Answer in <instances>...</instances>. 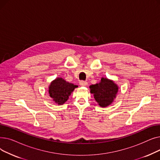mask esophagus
Masks as SVG:
<instances>
[{
  "label": "esophagus",
  "mask_w": 160,
  "mask_h": 160,
  "mask_svg": "<svg viewBox=\"0 0 160 160\" xmlns=\"http://www.w3.org/2000/svg\"><path fill=\"white\" fill-rule=\"evenodd\" d=\"M80 86L82 87H86L88 86V82L85 81H80Z\"/></svg>",
  "instance_id": "esophagus-1"
}]
</instances>
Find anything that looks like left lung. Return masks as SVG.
<instances>
[{
  "mask_svg": "<svg viewBox=\"0 0 160 160\" xmlns=\"http://www.w3.org/2000/svg\"><path fill=\"white\" fill-rule=\"evenodd\" d=\"M90 93L93 94L94 98L98 104L106 108L112 104L117 97L119 86L112 80L102 78L100 82L89 86Z\"/></svg>",
  "mask_w": 160,
  "mask_h": 160,
  "instance_id": "obj_1",
  "label": "left lung"
}]
</instances>
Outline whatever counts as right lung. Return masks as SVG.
Segmentation results:
<instances>
[{"label":"right lung","instance_id":"add662e5","mask_svg":"<svg viewBox=\"0 0 160 160\" xmlns=\"http://www.w3.org/2000/svg\"><path fill=\"white\" fill-rule=\"evenodd\" d=\"M77 87L78 86L58 77L50 82L48 86V94L55 103L62 105L68 100L72 91Z\"/></svg>","mask_w":160,"mask_h":160}]
</instances>
